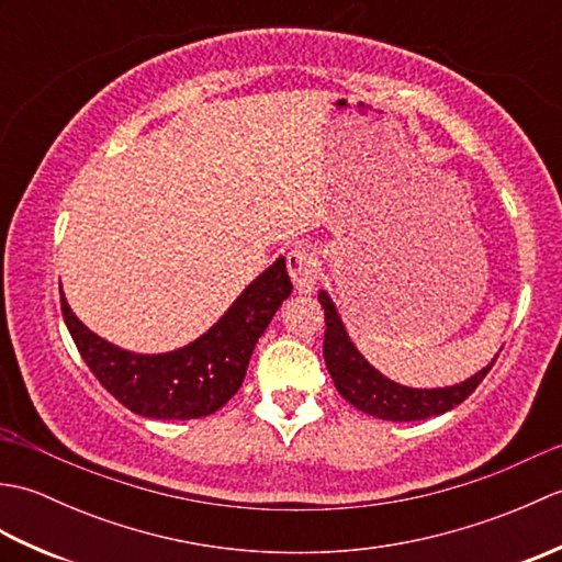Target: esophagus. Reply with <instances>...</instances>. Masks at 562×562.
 <instances>
[{
  "label": "esophagus",
  "instance_id": "34e87169",
  "mask_svg": "<svg viewBox=\"0 0 562 562\" xmlns=\"http://www.w3.org/2000/svg\"><path fill=\"white\" fill-rule=\"evenodd\" d=\"M316 254L308 246H294L288 254V272L294 282V288L300 292H312L314 290V278H316Z\"/></svg>",
  "mask_w": 562,
  "mask_h": 562
}]
</instances>
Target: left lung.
Returning a JSON list of instances; mask_svg holds the SVG:
<instances>
[{"label":"left lung","instance_id":"left-lung-1","mask_svg":"<svg viewBox=\"0 0 562 562\" xmlns=\"http://www.w3.org/2000/svg\"><path fill=\"white\" fill-rule=\"evenodd\" d=\"M318 302L326 312V336H324V360L330 372L333 384L338 393L350 401L357 411L367 415L381 417V420L393 423H411L425 420V417L441 415L457 408L471 393L479 389L485 374L491 372L495 360L481 369L479 374L461 381L457 386L447 389H411L401 386L396 381L379 374L364 357L357 352L348 330L336 312V304L330 302L326 292H318Z\"/></svg>","mask_w":562,"mask_h":562}]
</instances>
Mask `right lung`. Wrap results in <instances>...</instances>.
<instances>
[{
	"mask_svg": "<svg viewBox=\"0 0 562 562\" xmlns=\"http://www.w3.org/2000/svg\"><path fill=\"white\" fill-rule=\"evenodd\" d=\"M290 294L284 258H278L205 336L164 355H135L99 338L71 314L63 292L59 306L81 360L111 396L154 420H193L220 411L244 384L258 338Z\"/></svg>",
	"mask_w": 562,
	"mask_h": 562,
	"instance_id": "right-lung-1",
	"label": "right lung"
}]
</instances>
